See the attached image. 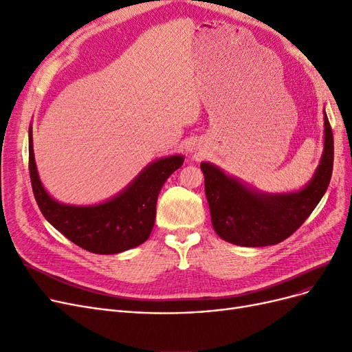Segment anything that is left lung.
<instances>
[{
	"instance_id": "1",
	"label": "left lung",
	"mask_w": 352,
	"mask_h": 352,
	"mask_svg": "<svg viewBox=\"0 0 352 352\" xmlns=\"http://www.w3.org/2000/svg\"><path fill=\"white\" fill-rule=\"evenodd\" d=\"M211 223L217 235L241 247H267L289 238L320 202L333 170V133L324 113V148L314 176L301 190L264 194L201 163Z\"/></svg>"
}]
</instances>
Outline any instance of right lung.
Masks as SVG:
<instances>
[{"label": "right lung", "instance_id": "add662e5", "mask_svg": "<svg viewBox=\"0 0 352 352\" xmlns=\"http://www.w3.org/2000/svg\"><path fill=\"white\" fill-rule=\"evenodd\" d=\"M184 160L170 155L153 162L119 195L101 204L67 206L51 198L41 184L29 127V173L41 212L67 239L94 254H117L150 238L160 190Z\"/></svg>", "mask_w": 352, "mask_h": 352}]
</instances>
